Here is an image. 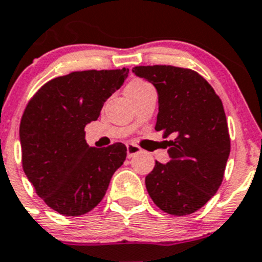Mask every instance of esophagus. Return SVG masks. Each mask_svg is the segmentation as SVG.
Wrapping results in <instances>:
<instances>
[{
  "label": "esophagus",
  "instance_id": "34e87169",
  "mask_svg": "<svg viewBox=\"0 0 262 262\" xmlns=\"http://www.w3.org/2000/svg\"><path fill=\"white\" fill-rule=\"evenodd\" d=\"M141 151H142V148L138 147L137 145H133V143H128V145H126V155H128V158H132L134 157V155L140 154Z\"/></svg>",
  "mask_w": 262,
  "mask_h": 262
}]
</instances>
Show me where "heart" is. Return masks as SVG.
<instances>
[{
  "label": "heart",
  "mask_w": 262,
  "mask_h": 262,
  "mask_svg": "<svg viewBox=\"0 0 262 262\" xmlns=\"http://www.w3.org/2000/svg\"><path fill=\"white\" fill-rule=\"evenodd\" d=\"M148 86L147 83H145L143 81H133L132 83L128 84V87H126V91L128 90H138V89H142V87H146Z\"/></svg>",
  "instance_id": "1"
}]
</instances>
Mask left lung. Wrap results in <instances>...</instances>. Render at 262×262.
<instances>
[{"instance_id": "obj_1", "label": "left lung", "mask_w": 262, "mask_h": 262, "mask_svg": "<svg viewBox=\"0 0 262 262\" xmlns=\"http://www.w3.org/2000/svg\"><path fill=\"white\" fill-rule=\"evenodd\" d=\"M133 73L154 84L159 112L155 130L169 137V162H155L145 179L159 209L187 215L216 193L230 155V134L222 100L194 70L171 65L136 67Z\"/></svg>"}]
</instances>
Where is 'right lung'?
Listing matches in <instances>:
<instances>
[{
	"label": "right lung",
	"mask_w": 262,
	"mask_h": 262,
	"mask_svg": "<svg viewBox=\"0 0 262 262\" xmlns=\"http://www.w3.org/2000/svg\"><path fill=\"white\" fill-rule=\"evenodd\" d=\"M129 69L73 72L47 82L32 96L19 126L23 171L37 195L62 215L89 213L102 201L126 146L91 147L84 126L122 86Z\"/></svg>",
	"instance_id": "1"
}]
</instances>
